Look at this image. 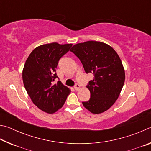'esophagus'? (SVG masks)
I'll return each instance as SVG.
<instances>
[{
	"mask_svg": "<svg viewBox=\"0 0 151 151\" xmlns=\"http://www.w3.org/2000/svg\"><path fill=\"white\" fill-rule=\"evenodd\" d=\"M74 88H75V91H78L79 89H80V88H81V86L79 85L78 83H76V84H75V86H74Z\"/></svg>",
	"mask_w": 151,
	"mask_h": 151,
	"instance_id": "1",
	"label": "esophagus"
}]
</instances>
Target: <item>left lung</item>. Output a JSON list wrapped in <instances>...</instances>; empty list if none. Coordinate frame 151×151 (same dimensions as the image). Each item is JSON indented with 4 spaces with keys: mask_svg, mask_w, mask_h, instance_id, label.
Wrapping results in <instances>:
<instances>
[{
    "mask_svg": "<svg viewBox=\"0 0 151 151\" xmlns=\"http://www.w3.org/2000/svg\"><path fill=\"white\" fill-rule=\"evenodd\" d=\"M70 50L80 59L86 73L94 75L86 86L91 98L83 102V106L93 114L107 111L117 100L124 83L119 56L111 46L93 40L78 43Z\"/></svg>",
    "mask_w": 151,
    "mask_h": 151,
    "instance_id": "8db88e82",
    "label": "left lung"
}]
</instances>
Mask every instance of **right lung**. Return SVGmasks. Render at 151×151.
Listing matches in <instances>:
<instances>
[{
    "mask_svg": "<svg viewBox=\"0 0 151 151\" xmlns=\"http://www.w3.org/2000/svg\"><path fill=\"white\" fill-rule=\"evenodd\" d=\"M72 44L52 42L37 47L27 58L22 70L24 88L38 108L52 114L62 108L70 90L58 78L56 68L60 58L68 52Z\"/></svg>",
    "mask_w": 151,
    "mask_h": 151,
    "instance_id": "obj_1",
    "label": "right lung"
}]
</instances>
